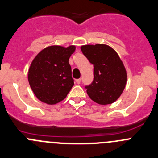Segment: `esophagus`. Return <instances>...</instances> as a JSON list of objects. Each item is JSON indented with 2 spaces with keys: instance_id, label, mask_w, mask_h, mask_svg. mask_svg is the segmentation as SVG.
<instances>
[{
  "instance_id": "esophagus-1",
  "label": "esophagus",
  "mask_w": 158,
  "mask_h": 158,
  "mask_svg": "<svg viewBox=\"0 0 158 158\" xmlns=\"http://www.w3.org/2000/svg\"><path fill=\"white\" fill-rule=\"evenodd\" d=\"M76 82H77V84H79L81 82V79H76Z\"/></svg>"
}]
</instances>
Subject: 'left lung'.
<instances>
[{
	"label": "left lung",
	"mask_w": 158,
	"mask_h": 158,
	"mask_svg": "<svg viewBox=\"0 0 158 158\" xmlns=\"http://www.w3.org/2000/svg\"><path fill=\"white\" fill-rule=\"evenodd\" d=\"M93 65V81L85 85L92 100L101 105L113 103L120 97L127 82V72L117 53L111 47L96 44L81 47Z\"/></svg>",
	"instance_id": "obj_1"
}]
</instances>
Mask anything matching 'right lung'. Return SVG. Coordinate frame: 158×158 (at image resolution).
Returning a JSON list of instances; mask_svg holds the SVG:
<instances>
[{
    "instance_id": "obj_1",
    "label": "right lung",
    "mask_w": 158,
    "mask_h": 158,
    "mask_svg": "<svg viewBox=\"0 0 158 158\" xmlns=\"http://www.w3.org/2000/svg\"><path fill=\"white\" fill-rule=\"evenodd\" d=\"M76 50L71 45L47 47L37 55L28 70V82L36 97L47 104L63 100L74 85L69 59Z\"/></svg>"
}]
</instances>
